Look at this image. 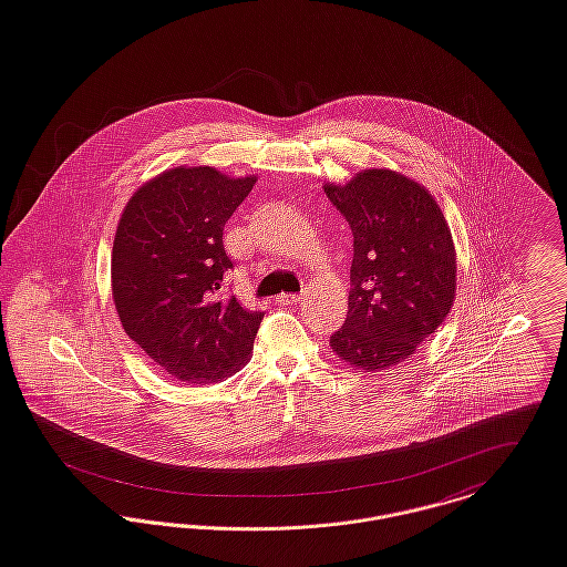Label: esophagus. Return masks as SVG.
I'll return each mask as SVG.
<instances>
[{
  "mask_svg": "<svg viewBox=\"0 0 567 567\" xmlns=\"http://www.w3.org/2000/svg\"><path fill=\"white\" fill-rule=\"evenodd\" d=\"M299 301H301L299 295H279V297H277V303H279V306H295V303H299Z\"/></svg>",
  "mask_w": 567,
  "mask_h": 567,
  "instance_id": "esophagus-1",
  "label": "esophagus"
}]
</instances>
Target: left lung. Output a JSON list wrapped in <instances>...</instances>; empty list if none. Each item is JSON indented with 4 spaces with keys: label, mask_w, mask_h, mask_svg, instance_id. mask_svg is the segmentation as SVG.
Returning a JSON list of instances; mask_svg holds the SVG:
<instances>
[{
    "label": "left lung",
    "mask_w": 567,
    "mask_h": 567,
    "mask_svg": "<svg viewBox=\"0 0 567 567\" xmlns=\"http://www.w3.org/2000/svg\"><path fill=\"white\" fill-rule=\"evenodd\" d=\"M324 193L353 231L349 313L329 344L358 372L388 370L410 360L453 308L451 227L429 190L396 171L368 168Z\"/></svg>",
    "instance_id": "obj_1"
}]
</instances>
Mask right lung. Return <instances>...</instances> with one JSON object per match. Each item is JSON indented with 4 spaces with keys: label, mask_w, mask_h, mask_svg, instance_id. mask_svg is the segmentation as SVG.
<instances>
[{
    "label": "right lung",
    "mask_w": 567,
    "mask_h": 567,
    "mask_svg": "<svg viewBox=\"0 0 567 567\" xmlns=\"http://www.w3.org/2000/svg\"><path fill=\"white\" fill-rule=\"evenodd\" d=\"M256 177L177 166L141 186L112 247V297L125 333L159 370L186 383H218L254 351L264 311L223 292L234 268L223 227Z\"/></svg>",
    "instance_id": "right-lung-1"
}]
</instances>
